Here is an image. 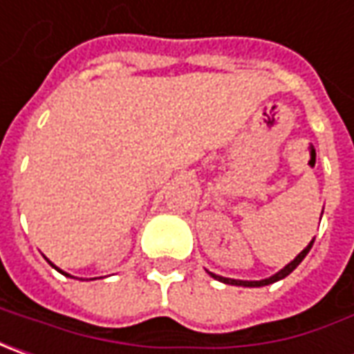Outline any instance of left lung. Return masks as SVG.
I'll use <instances>...</instances> for the list:
<instances>
[{
  "mask_svg": "<svg viewBox=\"0 0 354 354\" xmlns=\"http://www.w3.org/2000/svg\"><path fill=\"white\" fill-rule=\"evenodd\" d=\"M311 245H313V241H311V243H310V245H308V247H306V249L299 252V254H298V257H296V259H294V261L290 262V264H286V266H284V268H282L280 272H276L274 276H270V278H266V280H259V282H245V280H233V278H223V276L212 274V272H209V274L214 276L215 280H219V282H223V284H231V286H247V288L268 286V284H272V282H278V280L286 278V276L290 274V272H292V270H294L296 266H298L299 262L306 259V254L310 252Z\"/></svg>",
  "mask_w": 354,
  "mask_h": 354,
  "instance_id": "obj_1",
  "label": "left lung"
}]
</instances>
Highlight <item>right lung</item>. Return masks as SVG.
Wrapping results in <instances>:
<instances>
[{"instance_id":"add662e5","label":"right lung","mask_w":354,"mask_h":354,"mask_svg":"<svg viewBox=\"0 0 354 354\" xmlns=\"http://www.w3.org/2000/svg\"><path fill=\"white\" fill-rule=\"evenodd\" d=\"M50 264H53V262H50ZM53 266H55V264H53ZM55 268H56V266H55ZM60 272H62V270H60Z\"/></svg>"}]
</instances>
